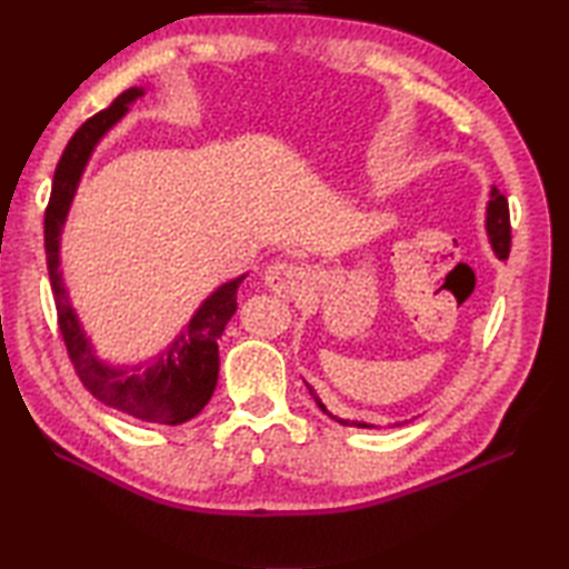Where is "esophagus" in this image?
Returning a JSON list of instances; mask_svg holds the SVG:
<instances>
[{"mask_svg":"<svg viewBox=\"0 0 569 569\" xmlns=\"http://www.w3.org/2000/svg\"><path fill=\"white\" fill-rule=\"evenodd\" d=\"M308 278L310 273L298 263H288V261H276L271 266H266L263 271V283L271 293L281 296V298H296L308 288Z\"/></svg>","mask_w":569,"mask_h":569,"instance_id":"esophagus-1","label":"esophagus"}]
</instances>
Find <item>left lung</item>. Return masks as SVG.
I'll return each mask as SVG.
<instances>
[{
	"label": "left lung",
	"instance_id": "obj_1",
	"mask_svg": "<svg viewBox=\"0 0 569 569\" xmlns=\"http://www.w3.org/2000/svg\"><path fill=\"white\" fill-rule=\"evenodd\" d=\"M487 234H489V244L493 249V253L501 261L509 259V251H511V220H509V202H506V198L501 196V192L497 188H491L489 192V204H487ZM308 386V383H306ZM310 396L316 398V403L320 406L322 413H328L330 418H335L328 408H325V403L320 401V398L316 396V391H312V386H308ZM340 420V418H335ZM342 426H355V428H373L369 426V422H359V420H340Z\"/></svg>",
	"mask_w": 569,
	"mask_h": 569
}]
</instances>
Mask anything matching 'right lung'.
<instances>
[{
    "label": "right lung",
    "instance_id": "1",
    "mask_svg": "<svg viewBox=\"0 0 569 569\" xmlns=\"http://www.w3.org/2000/svg\"><path fill=\"white\" fill-rule=\"evenodd\" d=\"M143 94H147L143 88L124 90L107 110L90 117L68 141L56 166L51 200H48L46 208V261L56 298L60 335H63L70 361L84 389L94 398H100L104 406L122 410L127 416L147 422H161V426H180V422L196 418L214 393L217 373H220V352H217L220 347H217V340H220L227 322L237 312V288L247 273L214 288L202 300L200 308L192 312L186 328L176 335V340L163 347L153 359L134 367H119L100 359L94 352L76 308L70 306L63 271H60V234H63L72 198H76L92 151L107 131Z\"/></svg>",
    "mask_w": 569,
    "mask_h": 569
}]
</instances>
